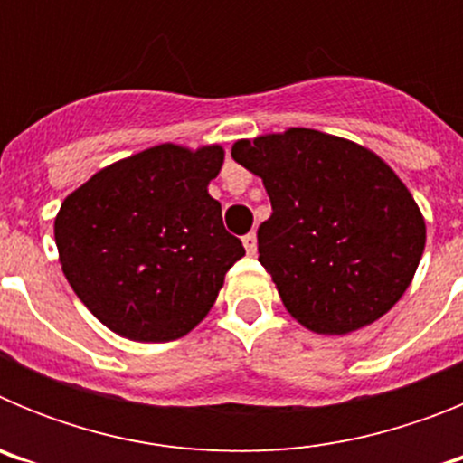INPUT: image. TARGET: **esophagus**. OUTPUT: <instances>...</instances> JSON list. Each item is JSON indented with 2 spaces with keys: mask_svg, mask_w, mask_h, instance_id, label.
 Here are the masks:
<instances>
[{
  "mask_svg": "<svg viewBox=\"0 0 463 463\" xmlns=\"http://www.w3.org/2000/svg\"><path fill=\"white\" fill-rule=\"evenodd\" d=\"M243 245H245V250H248V255H255V252H257V234H255V232H250V234L243 236Z\"/></svg>",
  "mask_w": 463,
  "mask_h": 463,
  "instance_id": "1",
  "label": "esophagus"
}]
</instances>
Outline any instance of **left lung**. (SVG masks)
Listing matches in <instances>:
<instances>
[{
    "label": "left lung",
    "instance_id": "1",
    "mask_svg": "<svg viewBox=\"0 0 463 463\" xmlns=\"http://www.w3.org/2000/svg\"><path fill=\"white\" fill-rule=\"evenodd\" d=\"M232 157L269 192L273 213L257 229V250L292 317L317 334H347L399 301L427 229L378 155L294 127L234 143Z\"/></svg>",
    "mask_w": 463,
    "mask_h": 463
}]
</instances>
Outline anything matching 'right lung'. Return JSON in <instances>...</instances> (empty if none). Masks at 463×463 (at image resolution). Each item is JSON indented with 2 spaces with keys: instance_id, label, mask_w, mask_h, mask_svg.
<instances>
[{
  "instance_id": "right-lung-1",
  "label": "right lung",
  "mask_w": 463,
  "mask_h": 463,
  "mask_svg": "<svg viewBox=\"0 0 463 463\" xmlns=\"http://www.w3.org/2000/svg\"><path fill=\"white\" fill-rule=\"evenodd\" d=\"M220 146H157L110 165L64 199L55 220L62 271L99 322L120 336H185L215 304L245 248L208 194Z\"/></svg>"
}]
</instances>
